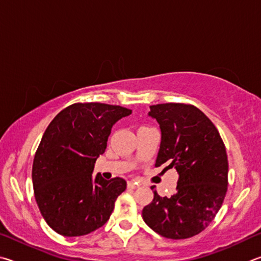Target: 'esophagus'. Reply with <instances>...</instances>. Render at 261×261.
I'll use <instances>...</instances> for the list:
<instances>
[{
    "instance_id": "esophagus-1",
    "label": "esophagus",
    "mask_w": 261,
    "mask_h": 261,
    "mask_svg": "<svg viewBox=\"0 0 261 261\" xmlns=\"http://www.w3.org/2000/svg\"><path fill=\"white\" fill-rule=\"evenodd\" d=\"M127 187H128V188H132V189H136V188H139L140 185L135 181H128Z\"/></svg>"
}]
</instances>
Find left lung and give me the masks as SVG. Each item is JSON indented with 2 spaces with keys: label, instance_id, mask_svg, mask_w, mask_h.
Here are the masks:
<instances>
[{
  "label": "left lung",
  "instance_id": "8db88e82",
  "mask_svg": "<svg viewBox=\"0 0 261 261\" xmlns=\"http://www.w3.org/2000/svg\"><path fill=\"white\" fill-rule=\"evenodd\" d=\"M162 132L156 166L175 168L176 194L153 200L142 211L144 222L172 240L189 239L203 231L220 210L227 193L226 148L212 121L194 105L181 103L150 107ZM154 187H151L153 190Z\"/></svg>",
  "mask_w": 261,
  "mask_h": 261
}]
</instances>
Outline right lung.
I'll use <instances>...</instances> for the list:
<instances>
[{
  "label": "right lung",
  "instance_id": "obj_1",
  "mask_svg": "<svg viewBox=\"0 0 261 261\" xmlns=\"http://www.w3.org/2000/svg\"><path fill=\"white\" fill-rule=\"evenodd\" d=\"M132 110L103 103H75L49 123L36 150L32 181L36 204L49 227L66 237L87 235L109 220L126 189L121 177L93 176L112 126Z\"/></svg>",
  "mask_w": 261,
  "mask_h": 261
}]
</instances>
